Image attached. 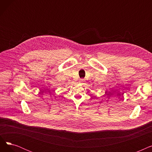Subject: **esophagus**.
I'll return each mask as SVG.
<instances>
[{"label":"esophagus","instance_id":"esophagus-1","mask_svg":"<svg viewBox=\"0 0 152 152\" xmlns=\"http://www.w3.org/2000/svg\"><path fill=\"white\" fill-rule=\"evenodd\" d=\"M84 82V79H81L80 80H79V83H83Z\"/></svg>","mask_w":152,"mask_h":152}]
</instances>
